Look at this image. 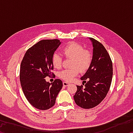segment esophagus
<instances>
[{
	"mask_svg": "<svg viewBox=\"0 0 133 133\" xmlns=\"http://www.w3.org/2000/svg\"><path fill=\"white\" fill-rule=\"evenodd\" d=\"M63 84L64 86L66 87V86H67V85L69 84V83L67 82H63Z\"/></svg>",
	"mask_w": 133,
	"mask_h": 133,
	"instance_id": "obj_1",
	"label": "esophagus"
}]
</instances>
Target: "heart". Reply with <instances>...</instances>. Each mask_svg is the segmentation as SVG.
<instances>
[{
  "label": "heart",
  "mask_w": 133,
  "mask_h": 133,
  "mask_svg": "<svg viewBox=\"0 0 133 133\" xmlns=\"http://www.w3.org/2000/svg\"><path fill=\"white\" fill-rule=\"evenodd\" d=\"M63 53L67 57L73 58L71 69H65L59 73V77L67 82L73 80L78 75L79 70L82 72L87 71L92 62V55L89 51L84 50L82 46L77 43H70L63 49ZM53 67L58 69L61 67L62 57L60 54L55 53L51 57Z\"/></svg>",
  "instance_id": "1"
}]
</instances>
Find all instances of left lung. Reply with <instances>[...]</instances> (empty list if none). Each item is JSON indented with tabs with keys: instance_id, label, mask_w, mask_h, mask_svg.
Masks as SVG:
<instances>
[{
	"instance_id": "left-lung-1",
	"label": "left lung",
	"mask_w": 133,
	"mask_h": 133,
	"mask_svg": "<svg viewBox=\"0 0 133 133\" xmlns=\"http://www.w3.org/2000/svg\"><path fill=\"white\" fill-rule=\"evenodd\" d=\"M89 39L93 48L92 62L80 78L84 86L77 85L73 96L76 104L85 109L93 108L102 102L109 90L112 77V62L106 49L95 39Z\"/></svg>"
}]
</instances>
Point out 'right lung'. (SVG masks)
<instances>
[{"label":"right lung","instance_id":"obj_1","mask_svg":"<svg viewBox=\"0 0 133 133\" xmlns=\"http://www.w3.org/2000/svg\"><path fill=\"white\" fill-rule=\"evenodd\" d=\"M60 44L58 39L40 40L27 50L21 63L20 80L23 92L31 105L39 110L52 107L62 89L61 80L50 83L44 78L51 75V57Z\"/></svg>","mask_w":133,"mask_h":133}]
</instances>
